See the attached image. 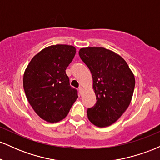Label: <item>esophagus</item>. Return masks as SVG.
I'll list each match as a JSON object with an SVG mask.
<instances>
[{
  "label": "esophagus",
  "mask_w": 160,
  "mask_h": 160,
  "mask_svg": "<svg viewBox=\"0 0 160 160\" xmlns=\"http://www.w3.org/2000/svg\"><path fill=\"white\" fill-rule=\"evenodd\" d=\"M78 90H79V92H80V93L82 92V88L81 87V86H80V87L78 88Z\"/></svg>",
  "instance_id": "obj_1"
}]
</instances>
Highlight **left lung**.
<instances>
[{"instance_id": "8db88e82", "label": "left lung", "mask_w": 160, "mask_h": 160, "mask_svg": "<svg viewBox=\"0 0 160 160\" xmlns=\"http://www.w3.org/2000/svg\"><path fill=\"white\" fill-rule=\"evenodd\" d=\"M79 56L90 70L96 95V103L87 109L88 119L98 127L111 126L131 102L133 73L122 57L104 47L81 48Z\"/></svg>"}]
</instances>
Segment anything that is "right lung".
I'll return each mask as SVG.
<instances>
[{"label": "right lung", "mask_w": 160, "mask_h": 160, "mask_svg": "<svg viewBox=\"0 0 160 160\" xmlns=\"http://www.w3.org/2000/svg\"><path fill=\"white\" fill-rule=\"evenodd\" d=\"M75 54L73 46H50L33 57L25 69L23 87L28 101L47 122L63 120L78 98L65 72Z\"/></svg>", "instance_id": "add662e5"}]
</instances>
